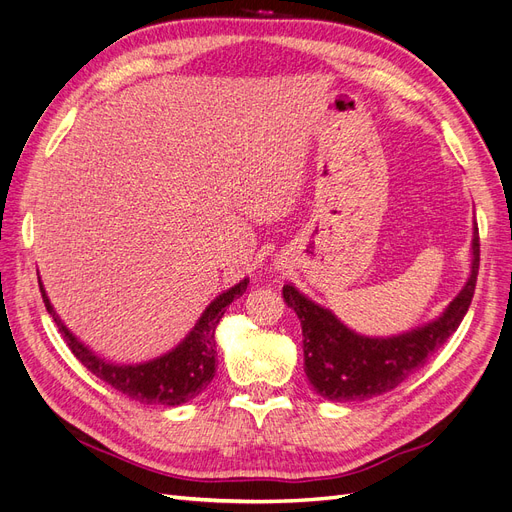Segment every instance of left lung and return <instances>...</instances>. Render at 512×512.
Segmentation results:
<instances>
[{"label": "left lung", "instance_id": "1", "mask_svg": "<svg viewBox=\"0 0 512 512\" xmlns=\"http://www.w3.org/2000/svg\"><path fill=\"white\" fill-rule=\"evenodd\" d=\"M480 262L478 228H472L470 277L444 312L421 327L369 337L352 331L331 309L286 284L282 294L301 320L305 374L314 391L329 401H363L393 391L421 369L468 314Z\"/></svg>", "mask_w": 512, "mask_h": 512}]
</instances>
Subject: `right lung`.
I'll use <instances>...</instances> for the list:
<instances>
[{
	"label": "right lung",
	"instance_id": "right-lung-1",
	"mask_svg": "<svg viewBox=\"0 0 512 512\" xmlns=\"http://www.w3.org/2000/svg\"><path fill=\"white\" fill-rule=\"evenodd\" d=\"M40 292L46 312H49L59 327L61 335L68 342L72 354L79 359L96 378L111 384L119 393L128 395L130 399L141 401L147 406H181L185 401L194 399L203 393L215 376V327L224 316L226 305L239 299L245 292L250 277H245L239 284L224 290L215 297L207 309L194 324V329L185 335L181 342L168 350L166 354L151 359L147 363L121 365L106 361L96 352H91L83 342L76 339L46 297V290L40 282Z\"/></svg>",
	"mask_w": 512,
	"mask_h": 512
}]
</instances>
